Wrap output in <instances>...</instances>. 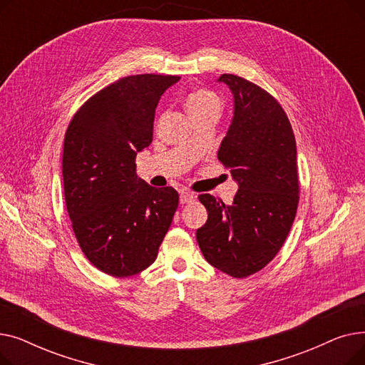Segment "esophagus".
Listing matches in <instances>:
<instances>
[{"label":"esophagus","instance_id":"esophagus-1","mask_svg":"<svg viewBox=\"0 0 365 365\" xmlns=\"http://www.w3.org/2000/svg\"><path fill=\"white\" fill-rule=\"evenodd\" d=\"M194 198H195L194 194L187 192V190H182V192H180V204H182V205H183V204H189Z\"/></svg>","mask_w":365,"mask_h":365}]
</instances>
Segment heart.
Listing matches in <instances>:
<instances>
[{
  "instance_id": "heart-1",
  "label": "heart",
  "mask_w": 365,
  "mask_h": 365,
  "mask_svg": "<svg viewBox=\"0 0 365 365\" xmlns=\"http://www.w3.org/2000/svg\"><path fill=\"white\" fill-rule=\"evenodd\" d=\"M222 102L219 99V96L207 88H200L195 90L190 94H187L186 98V109L187 112L192 115V117H197V115L207 112V110H219L220 112Z\"/></svg>"
}]
</instances>
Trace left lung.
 Here are the masks:
<instances>
[{
	"mask_svg": "<svg viewBox=\"0 0 365 365\" xmlns=\"http://www.w3.org/2000/svg\"><path fill=\"white\" fill-rule=\"evenodd\" d=\"M234 93V118L217 152L238 190L231 205L202 194L207 222L197 231L205 260L234 278H247L281 250L296 217L299 175L289 117L272 94L242 76L223 73Z\"/></svg>",
	"mask_w": 365,
	"mask_h": 365,
	"instance_id": "1",
	"label": "left lung"
}]
</instances>
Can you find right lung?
<instances>
[{
  "mask_svg": "<svg viewBox=\"0 0 365 365\" xmlns=\"http://www.w3.org/2000/svg\"><path fill=\"white\" fill-rule=\"evenodd\" d=\"M178 75H130L75 112L63 143V190L81 252L99 271L125 278L155 262L179 205L170 186L138 178L136 155L153 136L161 94Z\"/></svg>",
  "mask_w": 365,
  "mask_h": 365,
  "instance_id": "right-lung-1",
  "label": "right lung"
}]
</instances>
